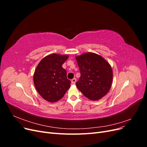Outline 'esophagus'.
Listing matches in <instances>:
<instances>
[{
	"label": "esophagus",
	"instance_id": "obj_1",
	"mask_svg": "<svg viewBox=\"0 0 147 147\" xmlns=\"http://www.w3.org/2000/svg\"><path fill=\"white\" fill-rule=\"evenodd\" d=\"M76 78H73L72 80V81H71V82H72V84H75V83H76Z\"/></svg>",
	"mask_w": 147,
	"mask_h": 147
}]
</instances>
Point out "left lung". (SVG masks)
Here are the masks:
<instances>
[{"label": "left lung", "instance_id": "1", "mask_svg": "<svg viewBox=\"0 0 147 147\" xmlns=\"http://www.w3.org/2000/svg\"><path fill=\"white\" fill-rule=\"evenodd\" d=\"M81 76L76 86L83 95L91 100L105 96L112 86L113 72L103 57L88 52L75 57Z\"/></svg>", "mask_w": 147, "mask_h": 147}]
</instances>
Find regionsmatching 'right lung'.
<instances>
[{
    "label": "right lung",
    "mask_w": 147,
    "mask_h": 147,
    "mask_svg": "<svg viewBox=\"0 0 147 147\" xmlns=\"http://www.w3.org/2000/svg\"><path fill=\"white\" fill-rule=\"evenodd\" d=\"M67 55L53 53L40 61L34 74V86L43 99L56 102L63 98L70 87L63 64L68 59Z\"/></svg>",
    "instance_id": "add662e5"
}]
</instances>
